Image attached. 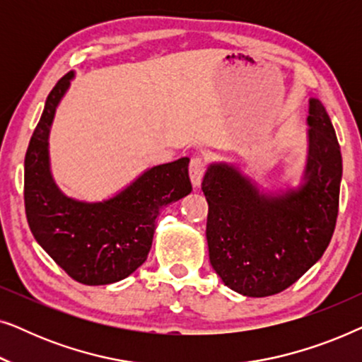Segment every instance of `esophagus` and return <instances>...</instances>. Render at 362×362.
Returning a JSON list of instances; mask_svg holds the SVG:
<instances>
[{"instance_id":"obj_1","label":"esophagus","mask_w":362,"mask_h":362,"mask_svg":"<svg viewBox=\"0 0 362 362\" xmlns=\"http://www.w3.org/2000/svg\"><path fill=\"white\" fill-rule=\"evenodd\" d=\"M204 173H206V161L202 160L201 156L191 158V163H189V177H191L192 186L197 187V186L201 185L202 176H204Z\"/></svg>"}]
</instances>
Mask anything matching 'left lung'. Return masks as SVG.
Returning <instances> with one entry per match:
<instances>
[{
	"label": "left lung",
	"instance_id": "8db88e82",
	"mask_svg": "<svg viewBox=\"0 0 362 362\" xmlns=\"http://www.w3.org/2000/svg\"><path fill=\"white\" fill-rule=\"evenodd\" d=\"M306 123L308 156L296 187L262 192L227 163H211L202 180L211 265L226 286L244 296L288 288L321 259L333 237L343 176L339 143L318 98H310Z\"/></svg>",
	"mask_w": 362,
	"mask_h": 362
}]
</instances>
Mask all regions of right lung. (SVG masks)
<instances>
[{
	"mask_svg": "<svg viewBox=\"0 0 362 362\" xmlns=\"http://www.w3.org/2000/svg\"><path fill=\"white\" fill-rule=\"evenodd\" d=\"M74 72L56 83L24 158V206L34 239L69 276L83 285L115 284L150 254L163 206L192 191L189 158L153 166L110 199L86 202L59 189L49 161V133Z\"/></svg>",
	"mask_w": 362,
	"mask_h": 362,
	"instance_id": "obj_1",
	"label": "right lung"
}]
</instances>
